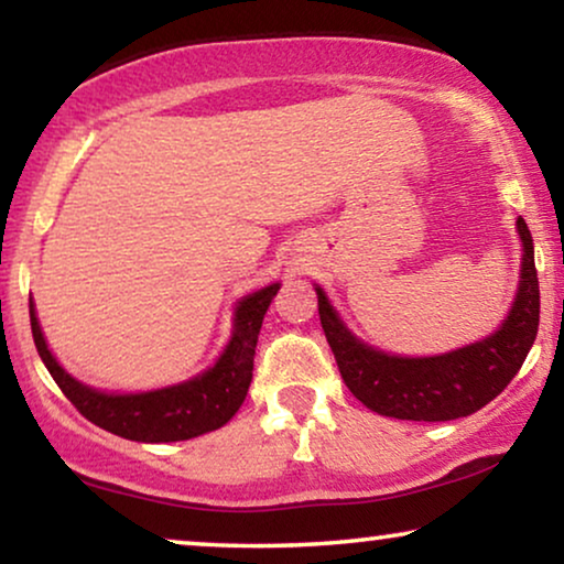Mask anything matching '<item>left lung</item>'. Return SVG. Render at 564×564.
Instances as JSON below:
<instances>
[{
    "label": "left lung",
    "instance_id": "left-lung-1",
    "mask_svg": "<svg viewBox=\"0 0 564 564\" xmlns=\"http://www.w3.org/2000/svg\"><path fill=\"white\" fill-rule=\"evenodd\" d=\"M523 243L521 284L508 321L490 338L442 357H390L357 341L328 297L318 292L323 334L351 395L369 411L400 421H454L488 405L508 388L536 338L539 280L534 241L523 218L516 220Z\"/></svg>",
    "mask_w": 564,
    "mask_h": 564
}]
</instances>
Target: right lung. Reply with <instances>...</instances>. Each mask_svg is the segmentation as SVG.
<instances>
[{
  "instance_id": "obj_1",
  "label": "right lung",
  "mask_w": 564,
  "mask_h": 564,
  "mask_svg": "<svg viewBox=\"0 0 564 564\" xmlns=\"http://www.w3.org/2000/svg\"><path fill=\"white\" fill-rule=\"evenodd\" d=\"M276 290L280 284H269L238 303L234 338L213 369L174 388L138 392V395H105L66 375L45 346L33 303H30V328L43 365L84 419L130 442H184L226 426L241 408L251 384L261 321Z\"/></svg>"
}]
</instances>
